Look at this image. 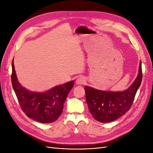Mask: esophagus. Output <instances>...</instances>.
Returning a JSON list of instances; mask_svg holds the SVG:
<instances>
[{
    "label": "esophagus",
    "instance_id": "1",
    "mask_svg": "<svg viewBox=\"0 0 153 153\" xmlns=\"http://www.w3.org/2000/svg\"><path fill=\"white\" fill-rule=\"evenodd\" d=\"M85 82V79L84 77H79L78 79L76 80V84L77 85H83L84 84Z\"/></svg>",
    "mask_w": 153,
    "mask_h": 153
}]
</instances>
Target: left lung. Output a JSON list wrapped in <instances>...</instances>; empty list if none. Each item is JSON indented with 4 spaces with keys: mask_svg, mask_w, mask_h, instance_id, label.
<instances>
[{
    "mask_svg": "<svg viewBox=\"0 0 153 153\" xmlns=\"http://www.w3.org/2000/svg\"><path fill=\"white\" fill-rule=\"evenodd\" d=\"M142 79L140 62L135 80L124 91H105L85 86L87 104L93 117L101 123H110L124 115L131 107Z\"/></svg>",
    "mask_w": 153,
    "mask_h": 153,
    "instance_id": "left-lung-1",
    "label": "left lung"
}]
</instances>
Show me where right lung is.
<instances>
[{
  "mask_svg": "<svg viewBox=\"0 0 153 153\" xmlns=\"http://www.w3.org/2000/svg\"><path fill=\"white\" fill-rule=\"evenodd\" d=\"M11 82L22 110L27 117L41 123H53L59 118L62 112L64 101L74 85L72 80L45 92L30 91L18 82L13 59Z\"/></svg>",
  "mask_w": 153,
  "mask_h": 153,
  "instance_id": "right-lung-1",
  "label": "right lung"
}]
</instances>
